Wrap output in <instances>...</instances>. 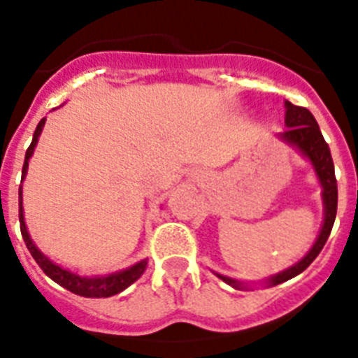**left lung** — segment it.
Returning a JSON list of instances; mask_svg holds the SVG:
<instances>
[{"label": "left lung", "instance_id": "left-lung-1", "mask_svg": "<svg viewBox=\"0 0 358 358\" xmlns=\"http://www.w3.org/2000/svg\"><path fill=\"white\" fill-rule=\"evenodd\" d=\"M286 126L287 129L284 131V133L278 134V136H280L284 142L289 143V145L296 147V149L313 163L314 172H316L317 179H320L321 182V188H323V193H321V195H323L324 220L316 243H314L313 248L307 252L306 257L301 259V261H298L294 266L287 268V270L266 278L264 284H268V286H278L282 282L296 277L298 273H301V271L309 266L310 262L317 257V254H320L321 248L324 247V243H327V239H329L337 215V181L336 172H334L332 154H330L329 143L324 142L323 134H321L320 131V126H317L316 119H314V115L310 113L307 108L294 106L289 101H286ZM218 277L224 282H227L229 286L236 287V289L245 287L243 282L224 277V275H218Z\"/></svg>", "mask_w": 358, "mask_h": 358}]
</instances>
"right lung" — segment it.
<instances>
[{
    "instance_id": "1",
    "label": "right lung",
    "mask_w": 358,
    "mask_h": 358,
    "mask_svg": "<svg viewBox=\"0 0 358 358\" xmlns=\"http://www.w3.org/2000/svg\"><path fill=\"white\" fill-rule=\"evenodd\" d=\"M45 119H42L38 122L37 129L34 133V140L29 143L28 150H26V156H24V165H22V181H24L26 172H28V162L31 154H34L35 145L38 142V136L42 133V127H44ZM19 222H21V234L22 239H24L26 247H28L29 254L34 255V259L37 261L38 266L42 268L45 275H48L51 280H55L57 284H60L62 287L69 289L71 293L74 294H80V296H87V298H108V296H113V294L120 293L124 291L126 287H129L133 282L138 280L140 277L143 275L147 268V259L143 261L136 262L133 266H129L127 270L122 271H117V273H111V275H104V277H81L78 273H72V271L65 270V268L58 266L55 264L52 261H49L37 247L35 243L31 241L28 234V229H26L24 224V211H22V192L19 189Z\"/></svg>"
}]
</instances>
